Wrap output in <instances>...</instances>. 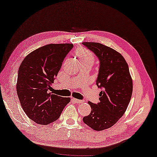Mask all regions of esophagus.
Masks as SVG:
<instances>
[{"label": "esophagus", "mask_w": 157, "mask_h": 157, "mask_svg": "<svg viewBox=\"0 0 157 157\" xmlns=\"http://www.w3.org/2000/svg\"><path fill=\"white\" fill-rule=\"evenodd\" d=\"M72 100H73L74 102H75V103H77V104H79V103H83V102H84L83 100H78V99H76V98H73V99H72Z\"/></svg>", "instance_id": "1"}]
</instances>
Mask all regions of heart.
<instances>
[{"label":"heart","mask_w":157,"mask_h":157,"mask_svg":"<svg viewBox=\"0 0 157 157\" xmlns=\"http://www.w3.org/2000/svg\"><path fill=\"white\" fill-rule=\"evenodd\" d=\"M76 55L79 59L80 62H90L93 64L95 61V57L92 52L86 48H78V50H76Z\"/></svg>","instance_id":"heart-1"}]
</instances>
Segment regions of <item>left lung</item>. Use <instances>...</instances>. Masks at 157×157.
Listing matches in <instances>:
<instances>
[{
	"mask_svg": "<svg viewBox=\"0 0 157 157\" xmlns=\"http://www.w3.org/2000/svg\"><path fill=\"white\" fill-rule=\"evenodd\" d=\"M82 44L98 57L96 85L102 89L100 102H88L91 112L83 121L93 130L102 131L114 126L126 112L132 95V78L126 60L116 50L99 43Z\"/></svg>",
	"mask_w": 157,
	"mask_h": 157,
	"instance_id": "left-lung-1",
	"label": "left lung"
}]
</instances>
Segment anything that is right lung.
<instances>
[{"instance_id":"add662e5","label":"right lung","mask_w":157,"mask_h":157,"mask_svg":"<svg viewBox=\"0 0 157 157\" xmlns=\"http://www.w3.org/2000/svg\"><path fill=\"white\" fill-rule=\"evenodd\" d=\"M73 44H48L31 52L18 71L17 93L26 114L38 124H50L59 119L69 98L49 92Z\"/></svg>"}]
</instances>
